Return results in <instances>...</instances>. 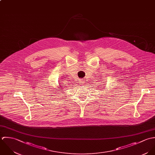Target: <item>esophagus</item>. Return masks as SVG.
Listing matches in <instances>:
<instances>
[{"instance_id": "34e87169", "label": "esophagus", "mask_w": 155, "mask_h": 155, "mask_svg": "<svg viewBox=\"0 0 155 155\" xmlns=\"http://www.w3.org/2000/svg\"><path fill=\"white\" fill-rule=\"evenodd\" d=\"M79 83H80V85H83V84H84V81H82V80H80V81H79Z\"/></svg>"}]
</instances>
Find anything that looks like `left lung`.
<instances>
[{"label": "left lung", "mask_w": 155, "mask_h": 155, "mask_svg": "<svg viewBox=\"0 0 155 155\" xmlns=\"http://www.w3.org/2000/svg\"><path fill=\"white\" fill-rule=\"evenodd\" d=\"M104 83H105V82H104Z\"/></svg>", "instance_id": "1"}]
</instances>
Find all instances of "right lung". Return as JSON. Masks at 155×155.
Segmentation results:
<instances>
[{"label": "right lung", "instance_id": "right-lung-1", "mask_svg": "<svg viewBox=\"0 0 155 155\" xmlns=\"http://www.w3.org/2000/svg\"><path fill=\"white\" fill-rule=\"evenodd\" d=\"M58 88L59 89H59H57V90H58V92H59V91H61V92H62V88H61V86H58ZM54 92H55V91H54Z\"/></svg>", "mask_w": 155, "mask_h": 155}]
</instances>
